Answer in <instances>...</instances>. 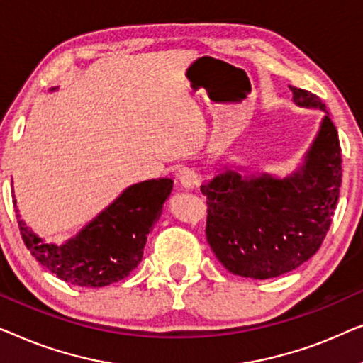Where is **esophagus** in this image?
<instances>
[{"label": "esophagus", "instance_id": "obj_1", "mask_svg": "<svg viewBox=\"0 0 363 363\" xmlns=\"http://www.w3.org/2000/svg\"><path fill=\"white\" fill-rule=\"evenodd\" d=\"M177 179L182 184V187L186 189H194L199 184V176L194 169H189V167H184L179 172H177Z\"/></svg>", "mask_w": 363, "mask_h": 363}]
</instances>
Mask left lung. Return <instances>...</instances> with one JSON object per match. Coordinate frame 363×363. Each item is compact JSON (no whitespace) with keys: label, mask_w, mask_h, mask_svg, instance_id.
Listing matches in <instances>:
<instances>
[{"label":"left lung","mask_w":363,"mask_h":363,"mask_svg":"<svg viewBox=\"0 0 363 363\" xmlns=\"http://www.w3.org/2000/svg\"><path fill=\"white\" fill-rule=\"evenodd\" d=\"M289 89L298 105L325 110L318 95ZM340 184V143L328 113L304 166L291 177L247 179L225 171L201 186L207 197V242L218 262L238 277L268 279L288 273L323 245Z\"/></svg>","instance_id":"1"}]
</instances>
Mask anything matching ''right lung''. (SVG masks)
Returning a JSON list of instances; mask_svg holds the SVG:
<instances>
[{
    "mask_svg": "<svg viewBox=\"0 0 363 363\" xmlns=\"http://www.w3.org/2000/svg\"><path fill=\"white\" fill-rule=\"evenodd\" d=\"M171 191L172 179L167 177L135 184L64 245L45 243L16 213L18 227L30 255L55 277L75 286L101 288L126 278L138 267L147 233Z\"/></svg>",
    "mask_w": 363,
    "mask_h": 363,
    "instance_id": "1",
    "label": "right lung"
}]
</instances>
